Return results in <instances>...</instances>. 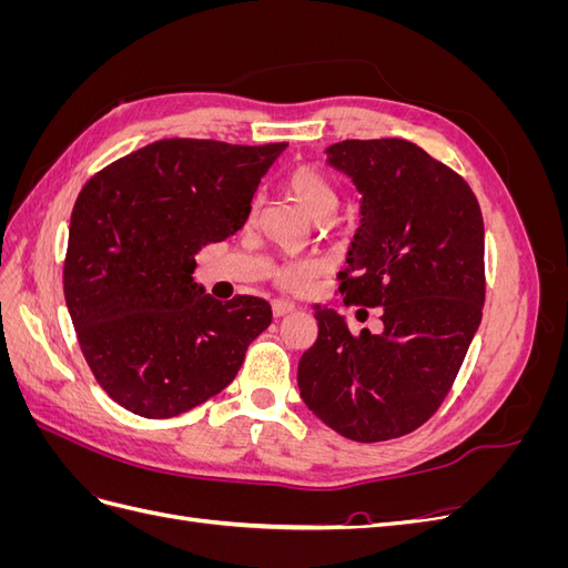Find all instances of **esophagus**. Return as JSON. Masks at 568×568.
<instances>
[{"label":"esophagus","instance_id":"esophagus-1","mask_svg":"<svg viewBox=\"0 0 568 568\" xmlns=\"http://www.w3.org/2000/svg\"><path fill=\"white\" fill-rule=\"evenodd\" d=\"M294 311H296V305L291 303V301H284V298L272 301V313H274V317H284V315L294 313Z\"/></svg>","mask_w":568,"mask_h":568}]
</instances>
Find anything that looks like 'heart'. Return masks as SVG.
I'll list each match as a JSON object with an SVG mask.
<instances>
[{
  "instance_id": "b5f03b06",
  "label": "heart",
  "mask_w": 568,
  "mask_h": 568,
  "mask_svg": "<svg viewBox=\"0 0 568 568\" xmlns=\"http://www.w3.org/2000/svg\"><path fill=\"white\" fill-rule=\"evenodd\" d=\"M286 192L296 199L301 209L315 220H329L338 209V189L315 165H296L286 178ZM255 217V205L248 213V222ZM324 270V263L317 257H298L274 267L272 277L282 288L303 291L311 286Z\"/></svg>"
}]
</instances>
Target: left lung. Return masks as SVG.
Instances as JSON below:
<instances>
[{
    "label": "left lung",
    "mask_w": 568,
    "mask_h": 568,
    "mask_svg": "<svg viewBox=\"0 0 568 568\" xmlns=\"http://www.w3.org/2000/svg\"><path fill=\"white\" fill-rule=\"evenodd\" d=\"M326 156L363 194L338 291L346 305L382 307L384 329L353 336L317 307L301 398L351 440L400 438L440 407L480 324L484 215L471 186L412 142L346 140Z\"/></svg>",
    "instance_id": "1"
}]
</instances>
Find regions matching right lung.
I'll return each mask as SVG.
<instances>
[{
  "mask_svg": "<svg viewBox=\"0 0 568 568\" xmlns=\"http://www.w3.org/2000/svg\"><path fill=\"white\" fill-rule=\"evenodd\" d=\"M286 149L161 140L82 186L63 294L99 386L134 415L168 419L232 384L272 322L255 296L222 303L194 282L196 255L244 227L261 178Z\"/></svg>",
  "mask_w": 568,
  "mask_h": 568,
  "instance_id": "obj_1",
  "label": "right lung"
}]
</instances>
